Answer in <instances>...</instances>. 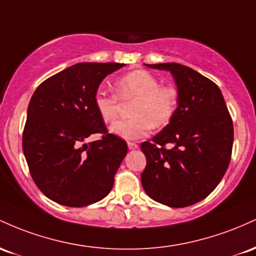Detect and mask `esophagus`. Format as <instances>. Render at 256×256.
Returning <instances> with one entry per match:
<instances>
[{"instance_id": "1", "label": "esophagus", "mask_w": 256, "mask_h": 256, "mask_svg": "<svg viewBox=\"0 0 256 256\" xmlns=\"http://www.w3.org/2000/svg\"><path fill=\"white\" fill-rule=\"evenodd\" d=\"M128 148H129V150H136V148H138V144L129 142H128Z\"/></svg>"}]
</instances>
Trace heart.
Segmentation results:
<instances>
[{
  "mask_svg": "<svg viewBox=\"0 0 256 256\" xmlns=\"http://www.w3.org/2000/svg\"><path fill=\"white\" fill-rule=\"evenodd\" d=\"M116 94L98 90L94 106L104 122L118 117L120 100H134L128 120H117L110 127L114 136L126 140H136L148 136L151 128H163L173 118L178 105L174 87L160 84V80L145 70L132 71L114 82Z\"/></svg>",
  "mask_w": 256,
  "mask_h": 256,
  "instance_id": "heart-1",
  "label": "heart"
}]
</instances>
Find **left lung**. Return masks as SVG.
I'll return each instance as SVG.
<instances>
[{"instance_id":"8db88e82","label":"left lung","mask_w":256,"mask_h":256,"mask_svg":"<svg viewBox=\"0 0 256 256\" xmlns=\"http://www.w3.org/2000/svg\"><path fill=\"white\" fill-rule=\"evenodd\" d=\"M168 70L178 86L173 118L152 142L140 146L146 156L142 184L162 204L184 208L210 194L231 160L234 123L216 84L188 66L148 64Z\"/></svg>"}]
</instances>
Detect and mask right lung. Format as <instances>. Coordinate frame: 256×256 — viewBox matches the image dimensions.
I'll return each mask as SVG.
<instances>
[{"label": "right lung", "instance_id": "add662e5", "mask_svg": "<svg viewBox=\"0 0 256 256\" xmlns=\"http://www.w3.org/2000/svg\"><path fill=\"white\" fill-rule=\"evenodd\" d=\"M117 62H80L37 87L28 108L22 151L31 176L59 204L86 206L108 196L127 154V142L108 133L94 96ZM94 134L100 140L84 142Z\"/></svg>", "mask_w": 256, "mask_h": 256}]
</instances>
